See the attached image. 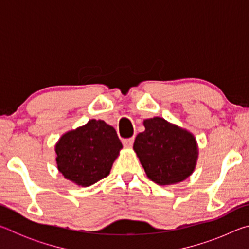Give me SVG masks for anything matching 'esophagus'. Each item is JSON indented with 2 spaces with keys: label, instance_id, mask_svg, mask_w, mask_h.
I'll list each match as a JSON object with an SVG mask.
<instances>
[{
  "label": "esophagus",
  "instance_id": "esophagus-1",
  "mask_svg": "<svg viewBox=\"0 0 249 249\" xmlns=\"http://www.w3.org/2000/svg\"><path fill=\"white\" fill-rule=\"evenodd\" d=\"M134 144V138H125V140H123V145L124 147H126V148H130V147L133 146Z\"/></svg>",
  "mask_w": 249,
  "mask_h": 249
}]
</instances>
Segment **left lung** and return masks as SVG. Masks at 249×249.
I'll return each mask as SVG.
<instances>
[{
    "instance_id": "obj_1",
    "label": "left lung",
    "mask_w": 249,
    "mask_h": 249,
    "mask_svg": "<svg viewBox=\"0 0 249 249\" xmlns=\"http://www.w3.org/2000/svg\"><path fill=\"white\" fill-rule=\"evenodd\" d=\"M145 130L135 138L134 150L147 177L160 185L178 183L195 170L197 147L191 133L161 117L144 121Z\"/></svg>"
}]
</instances>
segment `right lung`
I'll return each mask as SVG.
<instances>
[{"mask_svg":"<svg viewBox=\"0 0 249 249\" xmlns=\"http://www.w3.org/2000/svg\"><path fill=\"white\" fill-rule=\"evenodd\" d=\"M122 147L112 126L104 121L91 120L66 133L57 142L58 170L66 179L89 187L109 174Z\"/></svg>","mask_w":249,"mask_h":249,"instance_id":"add662e5","label":"right lung"}]
</instances>
